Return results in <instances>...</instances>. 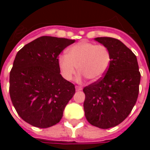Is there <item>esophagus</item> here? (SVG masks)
Listing matches in <instances>:
<instances>
[{
  "mask_svg": "<svg viewBox=\"0 0 150 150\" xmlns=\"http://www.w3.org/2000/svg\"><path fill=\"white\" fill-rule=\"evenodd\" d=\"M75 89H76V91H81L82 89V87H80V86H75Z\"/></svg>",
  "mask_w": 150,
  "mask_h": 150,
  "instance_id": "obj_1",
  "label": "esophagus"
}]
</instances>
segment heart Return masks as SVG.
Here are the masks:
<instances>
[{
    "mask_svg": "<svg viewBox=\"0 0 150 150\" xmlns=\"http://www.w3.org/2000/svg\"><path fill=\"white\" fill-rule=\"evenodd\" d=\"M111 59V53L107 46L81 41L67 49L66 55L59 57V67L62 77L67 80L73 78L77 67L79 73L84 78L96 82L106 73Z\"/></svg>",
    "mask_w": 150,
    "mask_h": 150,
    "instance_id": "obj_1",
    "label": "heart"
}]
</instances>
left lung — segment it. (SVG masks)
Wrapping results in <instances>:
<instances>
[{"mask_svg":"<svg viewBox=\"0 0 150 150\" xmlns=\"http://www.w3.org/2000/svg\"><path fill=\"white\" fill-rule=\"evenodd\" d=\"M96 40L111 53L104 76L83 88L85 116L91 125L109 129L128 117L139 93L141 73L137 57L120 40L108 37Z\"/></svg>","mask_w":150,"mask_h":150,"instance_id":"left-lung-1","label":"left lung"}]
</instances>
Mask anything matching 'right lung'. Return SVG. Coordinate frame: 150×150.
Listing matches in <instances>:
<instances>
[{"mask_svg":"<svg viewBox=\"0 0 150 150\" xmlns=\"http://www.w3.org/2000/svg\"><path fill=\"white\" fill-rule=\"evenodd\" d=\"M75 40L42 36L21 48L9 74V95L21 119L38 128L61 120L75 93V85L60 74L59 55Z\"/></svg>","mask_w":150,"mask_h":150,"instance_id":"1","label":"right lung"}]
</instances>
